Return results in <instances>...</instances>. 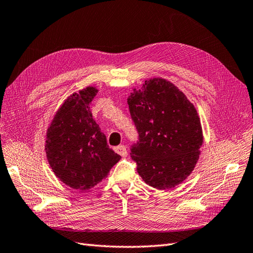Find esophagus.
<instances>
[{
    "label": "esophagus",
    "instance_id": "obj_1",
    "mask_svg": "<svg viewBox=\"0 0 253 253\" xmlns=\"http://www.w3.org/2000/svg\"><path fill=\"white\" fill-rule=\"evenodd\" d=\"M115 152L117 154H120L122 157H126L127 156V149L125 145H119L115 148Z\"/></svg>",
    "mask_w": 253,
    "mask_h": 253
}]
</instances>
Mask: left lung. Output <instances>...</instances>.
<instances>
[{
  "label": "left lung",
  "mask_w": 253,
  "mask_h": 253,
  "mask_svg": "<svg viewBox=\"0 0 253 253\" xmlns=\"http://www.w3.org/2000/svg\"><path fill=\"white\" fill-rule=\"evenodd\" d=\"M139 134L130 149L145 183L169 190L193 171L204 142L196 109L172 83L151 79L127 99Z\"/></svg>",
  "instance_id": "obj_1"
}]
</instances>
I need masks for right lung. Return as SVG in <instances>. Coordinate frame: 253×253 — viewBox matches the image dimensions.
<instances>
[{
    "label": "right lung",
    "instance_id": "obj_1",
    "mask_svg": "<svg viewBox=\"0 0 253 253\" xmlns=\"http://www.w3.org/2000/svg\"><path fill=\"white\" fill-rule=\"evenodd\" d=\"M97 92L91 86L74 92L47 129V161L56 177L74 190L97 185L121 160L92 119L89 105Z\"/></svg>",
    "mask_w": 253,
    "mask_h": 253
}]
</instances>
